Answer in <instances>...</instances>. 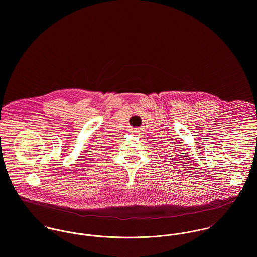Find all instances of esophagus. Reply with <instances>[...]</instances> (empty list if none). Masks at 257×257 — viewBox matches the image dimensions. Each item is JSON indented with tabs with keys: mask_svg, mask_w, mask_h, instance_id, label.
<instances>
[{
	"mask_svg": "<svg viewBox=\"0 0 257 257\" xmlns=\"http://www.w3.org/2000/svg\"><path fill=\"white\" fill-rule=\"evenodd\" d=\"M131 132H132V133H134V134H135V133H137V132H139V131H138V130H137V129H132V130H131Z\"/></svg>",
	"mask_w": 257,
	"mask_h": 257,
	"instance_id": "obj_1",
	"label": "esophagus"
}]
</instances>
